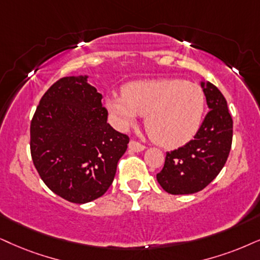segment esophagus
Wrapping results in <instances>:
<instances>
[{
    "label": "esophagus",
    "mask_w": 260,
    "mask_h": 260,
    "mask_svg": "<svg viewBox=\"0 0 260 260\" xmlns=\"http://www.w3.org/2000/svg\"><path fill=\"white\" fill-rule=\"evenodd\" d=\"M128 147H129V150L134 151V152H141V151L145 150V146L141 145L140 143H138V141H136V140H131Z\"/></svg>",
    "instance_id": "esophagus-1"
}]
</instances>
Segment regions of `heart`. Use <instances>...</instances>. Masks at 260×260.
Returning a JSON list of instances; mask_svg holds the SVG:
<instances>
[{"mask_svg": "<svg viewBox=\"0 0 260 260\" xmlns=\"http://www.w3.org/2000/svg\"><path fill=\"white\" fill-rule=\"evenodd\" d=\"M122 96H111L107 108L120 129H127L145 114L154 141L176 147L198 132L205 111V94L194 83L180 79H157L129 83Z\"/></svg>", "mask_w": 260, "mask_h": 260, "instance_id": "b5f03b06", "label": "heart"}]
</instances>
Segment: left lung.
I'll return each instance as SVG.
<instances>
[{"instance_id": "1", "label": "left lung", "mask_w": 260, "mask_h": 260, "mask_svg": "<svg viewBox=\"0 0 260 260\" xmlns=\"http://www.w3.org/2000/svg\"><path fill=\"white\" fill-rule=\"evenodd\" d=\"M209 113L194 139L167 152L157 181L170 194H192L205 188L218 175L228 158L233 139V120L225 98L215 85L200 83Z\"/></svg>"}]
</instances>
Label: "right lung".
I'll use <instances>...</instances> for the list:
<instances>
[{
	"instance_id": "add662e5",
	"label": "right lung",
	"mask_w": 260,
	"mask_h": 260,
	"mask_svg": "<svg viewBox=\"0 0 260 260\" xmlns=\"http://www.w3.org/2000/svg\"><path fill=\"white\" fill-rule=\"evenodd\" d=\"M88 75L66 77L42 97L31 121V156L55 194L85 204L109 188L129 138L115 131Z\"/></svg>"
}]
</instances>
